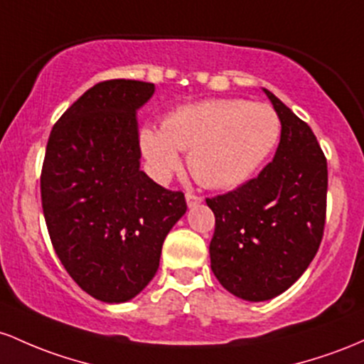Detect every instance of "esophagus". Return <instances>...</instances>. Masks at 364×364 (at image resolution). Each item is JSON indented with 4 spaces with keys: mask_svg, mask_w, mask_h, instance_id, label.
<instances>
[{
    "mask_svg": "<svg viewBox=\"0 0 364 364\" xmlns=\"http://www.w3.org/2000/svg\"><path fill=\"white\" fill-rule=\"evenodd\" d=\"M186 201H187V206L189 208H194L198 206V204L203 203V198L201 196H196V194H186Z\"/></svg>",
    "mask_w": 364,
    "mask_h": 364,
    "instance_id": "esophagus-1",
    "label": "esophagus"
}]
</instances>
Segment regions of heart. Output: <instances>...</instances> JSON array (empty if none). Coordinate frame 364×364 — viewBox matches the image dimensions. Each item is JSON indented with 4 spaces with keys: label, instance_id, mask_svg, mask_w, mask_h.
Here are the masks:
<instances>
[{
    "label": "heart",
    "instance_id": "1",
    "mask_svg": "<svg viewBox=\"0 0 364 364\" xmlns=\"http://www.w3.org/2000/svg\"><path fill=\"white\" fill-rule=\"evenodd\" d=\"M282 122L268 105L208 100L182 106L161 130H141V148L158 182L181 168L178 151H189V170L211 189H232L252 177L280 141Z\"/></svg>",
    "mask_w": 364,
    "mask_h": 364
}]
</instances>
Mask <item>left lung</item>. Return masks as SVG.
<instances>
[{"label": "left lung", "instance_id": "1", "mask_svg": "<svg viewBox=\"0 0 364 364\" xmlns=\"http://www.w3.org/2000/svg\"><path fill=\"white\" fill-rule=\"evenodd\" d=\"M282 122L280 144L256 178L208 198L215 213L211 270L244 301L285 292L309 267L325 228L326 158L313 130L263 89Z\"/></svg>", "mask_w": 364, "mask_h": 364}]
</instances>
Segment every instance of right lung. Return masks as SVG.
Segmentation results:
<instances>
[{
	"label": "right lung",
	"mask_w": 364,
	"mask_h": 364,
	"mask_svg": "<svg viewBox=\"0 0 364 364\" xmlns=\"http://www.w3.org/2000/svg\"><path fill=\"white\" fill-rule=\"evenodd\" d=\"M154 84L92 85L53 127L41 199L53 247L82 291L125 303L153 280L161 246L187 210L182 193L141 170L137 109Z\"/></svg>",
	"instance_id": "1"
}]
</instances>
